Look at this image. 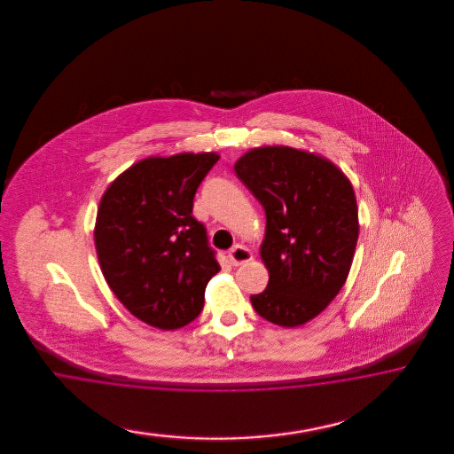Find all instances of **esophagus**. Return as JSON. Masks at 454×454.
<instances>
[{"mask_svg": "<svg viewBox=\"0 0 454 454\" xmlns=\"http://www.w3.org/2000/svg\"><path fill=\"white\" fill-rule=\"evenodd\" d=\"M228 260H230V262H231L233 266H239V264H243V262H251V260H253V254H251V251H249L247 247L236 245V247H231V251L228 253Z\"/></svg>", "mask_w": 454, "mask_h": 454, "instance_id": "esophagus-1", "label": "esophagus"}]
</instances>
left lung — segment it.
I'll return each instance as SVG.
<instances>
[{"mask_svg": "<svg viewBox=\"0 0 454 454\" xmlns=\"http://www.w3.org/2000/svg\"><path fill=\"white\" fill-rule=\"evenodd\" d=\"M234 171L266 213L260 254L270 281L251 304L273 325L301 326L349 275L359 233L353 184L330 160L289 146L253 148Z\"/></svg>", "mask_w": 454, "mask_h": 454, "instance_id": "left-lung-1", "label": "left lung"}]
</instances>
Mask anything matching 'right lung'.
Here are the masks:
<instances>
[{"instance_id": "obj_1", "label": "right lung", "mask_w": 454, "mask_h": 454, "mask_svg": "<svg viewBox=\"0 0 454 454\" xmlns=\"http://www.w3.org/2000/svg\"><path fill=\"white\" fill-rule=\"evenodd\" d=\"M218 160V153L145 158L99 201L95 247L103 276L124 308L153 328L192 323L221 270L192 215L196 190Z\"/></svg>"}]
</instances>
